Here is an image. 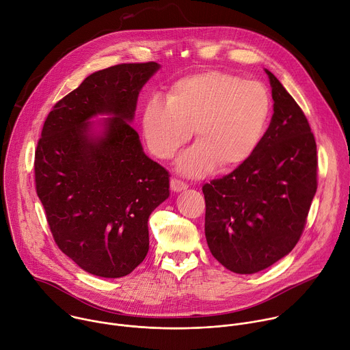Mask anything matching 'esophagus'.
Listing matches in <instances>:
<instances>
[{
  "mask_svg": "<svg viewBox=\"0 0 350 350\" xmlns=\"http://www.w3.org/2000/svg\"><path fill=\"white\" fill-rule=\"evenodd\" d=\"M170 188H172V191H174V192H180V191L187 189L188 185H187L185 183H183L181 180H178V178H172V180H170Z\"/></svg>",
  "mask_w": 350,
  "mask_h": 350,
  "instance_id": "esophagus-1",
  "label": "esophagus"
}]
</instances>
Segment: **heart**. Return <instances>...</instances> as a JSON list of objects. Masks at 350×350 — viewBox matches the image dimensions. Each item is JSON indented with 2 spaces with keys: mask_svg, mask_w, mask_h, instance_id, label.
Wrapping results in <instances>:
<instances>
[{
  "mask_svg": "<svg viewBox=\"0 0 350 350\" xmlns=\"http://www.w3.org/2000/svg\"><path fill=\"white\" fill-rule=\"evenodd\" d=\"M270 111V92L262 83L206 72L180 79L169 99L149 98L142 112V134L157 158L170 159L195 127L198 142L178 158L177 169L202 177L217 165L228 170L251 158L265 138Z\"/></svg>",
  "mask_w": 350,
  "mask_h": 350,
  "instance_id": "b5f03b06",
  "label": "heart"
}]
</instances>
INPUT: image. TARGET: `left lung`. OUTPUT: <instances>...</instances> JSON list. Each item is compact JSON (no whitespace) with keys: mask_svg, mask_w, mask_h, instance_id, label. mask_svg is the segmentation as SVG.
Masks as SVG:
<instances>
[{"mask_svg":"<svg viewBox=\"0 0 350 350\" xmlns=\"http://www.w3.org/2000/svg\"><path fill=\"white\" fill-rule=\"evenodd\" d=\"M273 118L256 152L202 187L205 235L230 271L254 274L286 256L306 224L317 189V148L295 99L266 69Z\"/></svg>","mask_w":350,"mask_h":350,"instance_id":"obj_1","label":"left lung"}]
</instances>
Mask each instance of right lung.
Listing matches in <instances>:
<instances>
[{
  "instance_id": "right-lung-1",
  "label": "right lung",
  "mask_w": 350,
  "mask_h": 350,
  "mask_svg": "<svg viewBox=\"0 0 350 350\" xmlns=\"http://www.w3.org/2000/svg\"><path fill=\"white\" fill-rule=\"evenodd\" d=\"M161 65L90 75L49 112L34 159L36 189L61 251L84 271L119 278L149 249L148 219L169 198V172L131 127L138 94ZM96 116H108L92 122Z\"/></svg>"
}]
</instances>
